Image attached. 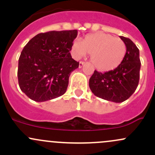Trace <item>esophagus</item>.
I'll return each instance as SVG.
<instances>
[{"mask_svg": "<svg viewBox=\"0 0 155 155\" xmlns=\"http://www.w3.org/2000/svg\"><path fill=\"white\" fill-rule=\"evenodd\" d=\"M84 64H85V62H79V68H81V67H82V66L83 65H84Z\"/></svg>", "mask_w": 155, "mask_h": 155, "instance_id": "1", "label": "esophagus"}]
</instances>
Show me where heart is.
<instances>
[{
    "label": "heart",
    "instance_id": "b5f03b06",
    "mask_svg": "<svg viewBox=\"0 0 155 155\" xmlns=\"http://www.w3.org/2000/svg\"><path fill=\"white\" fill-rule=\"evenodd\" d=\"M71 50L76 59L91 54V62L101 71H110L120 65L125 57L127 48L120 39L108 34H91L82 41L76 40Z\"/></svg>",
    "mask_w": 155,
    "mask_h": 155
}]
</instances>
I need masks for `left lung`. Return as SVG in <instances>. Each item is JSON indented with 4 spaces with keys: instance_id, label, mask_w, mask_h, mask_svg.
Returning <instances> with one entry per match:
<instances>
[{
    "instance_id": "8db88e82",
    "label": "left lung",
    "mask_w": 155,
    "mask_h": 155,
    "mask_svg": "<svg viewBox=\"0 0 155 155\" xmlns=\"http://www.w3.org/2000/svg\"><path fill=\"white\" fill-rule=\"evenodd\" d=\"M127 48L120 65L105 73L94 71L89 86L95 96L107 101L120 103L128 99L135 91L140 79L139 49L130 39L120 36Z\"/></svg>"
}]
</instances>
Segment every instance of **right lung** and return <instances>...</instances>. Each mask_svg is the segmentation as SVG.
<instances>
[{"mask_svg":"<svg viewBox=\"0 0 155 155\" xmlns=\"http://www.w3.org/2000/svg\"><path fill=\"white\" fill-rule=\"evenodd\" d=\"M77 35V30L40 33L23 48L18 78L20 90L28 98L42 102L65 93L70 75L79 68L70 53Z\"/></svg>","mask_w":155,"mask_h":155,"instance_id":"obj_1","label":"right lung"}]
</instances>
